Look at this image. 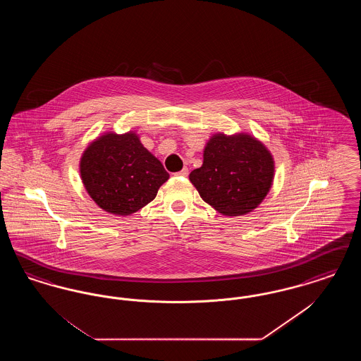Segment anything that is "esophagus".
<instances>
[{
	"mask_svg": "<svg viewBox=\"0 0 361 361\" xmlns=\"http://www.w3.org/2000/svg\"><path fill=\"white\" fill-rule=\"evenodd\" d=\"M176 176H181V177H187L188 176V168H183L180 172L174 173Z\"/></svg>",
	"mask_w": 361,
	"mask_h": 361,
	"instance_id": "esophagus-1",
	"label": "esophagus"
}]
</instances>
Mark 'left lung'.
<instances>
[{
  "instance_id": "1",
  "label": "left lung",
  "mask_w": 361,
  "mask_h": 361,
  "mask_svg": "<svg viewBox=\"0 0 361 361\" xmlns=\"http://www.w3.org/2000/svg\"><path fill=\"white\" fill-rule=\"evenodd\" d=\"M275 161L250 134H214L207 142L203 165L189 174L200 197L226 216L257 208L274 184Z\"/></svg>"
}]
</instances>
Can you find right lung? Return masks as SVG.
<instances>
[{
    "label": "right lung",
    "mask_w": 361,
    "mask_h": 361,
    "mask_svg": "<svg viewBox=\"0 0 361 361\" xmlns=\"http://www.w3.org/2000/svg\"><path fill=\"white\" fill-rule=\"evenodd\" d=\"M80 173L86 192L104 211L131 215L154 200L169 178L158 158L134 131L105 133L82 153Z\"/></svg>",
    "instance_id": "1"
}]
</instances>
